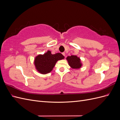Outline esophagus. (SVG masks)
Returning <instances> with one entry per match:
<instances>
[{"label":"esophagus","instance_id":"esophagus-1","mask_svg":"<svg viewBox=\"0 0 120 120\" xmlns=\"http://www.w3.org/2000/svg\"><path fill=\"white\" fill-rule=\"evenodd\" d=\"M62 54H63V55L64 56V57H65V53H64V52H63Z\"/></svg>","mask_w":120,"mask_h":120}]
</instances>
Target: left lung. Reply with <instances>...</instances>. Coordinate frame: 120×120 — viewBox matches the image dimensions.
<instances>
[{
  "mask_svg": "<svg viewBox=\"0 0 120 120\" xmlns=\"http://www.w3.org/2000/svg\"><path fill=\"white\" fill-rule=\"evenodd\" d=\"M68 64L71 68L77 69L80 68L82 64L81 63V60L76 56H68L67 57Z\"/></svg>",
  "mask_w": 120,
  "mask_h": 120,
  "instance_id": "obj_1",
  "label": "left lung"
}]
</instances>
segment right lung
Listing matches in <instances>:
<instances>
[{
  "instance_id": "right-lung-1",
  "label": "right lung",
  "mask_w": 120,
  "mask_h": 120,
  "mask_svg": "<svg viewBox=\"0 0 120 120\" xmlns=\"http://www.w3.org/2000/svg\"><path fill=\"white\" fill-rule=\"evenodd\" d=\"M64 57L60 53L52 54L49 50L43 55L40 54L35 57L34 64L36 69L42 74L49 73L52 70L56 61L64 59Z\"/></svg>"
}]
</instances>
